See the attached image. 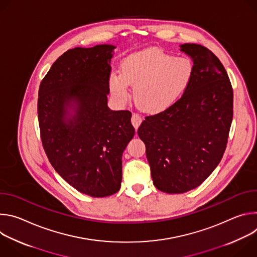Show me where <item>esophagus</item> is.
I'll return each instance as SVG.
<instances>
[{"label": "esophagus", "instance_id": "1", "mask_svg": "<svg viewBox=\"0 0 257 257\" xmlns=\"http://www.w3.org/2000/svg\"><path fill=\"white\" fill-rule=\"evenodd\" d=\"M141 122H142V119H141V117L139 116V115H137V114H133L132 115V117H131V123H132V125L134 126V128L137 130L138 129V127H139V125L141 124Z\"/></svg>", "mask_w": 257, "mask_h": 257}]
</instances>
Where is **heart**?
Segmentation results:
<instances>
[{
  "label": "heart",
  "instance_id": "1",
  "mask_svg": "<svg viewBox=\"0 0 257 257\" xmlns=\"http://www.w3.org/2000/svg\"><path fill=\"white\" fill-rule=\"evenodd\" d=\"M192 74L190 59L152 48L127 56L121 64V74L113 73L109 77V86L121 100L128 98L129 85L133 86L136 104L143 111L160 113L186 90Z\"/></svg>",
  "mask_w": 257,
  "mask_h": 257
}]
</instances>
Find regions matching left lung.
I'll return each instance as SVG.
<instances>
[{
	"label": "left lung",
	"instance_id": "left-lung-1",
	"mask_svg": "<svg viewBox=\"0 0 257 257\" xmlns=\"http://www.w3.org/2000/svg\"><path fill=\"white\" fill-rule=\"evenodd\" d=\"M180 48L193 61L188 87L165 111L145 117L137 131L154 185L170 194L196 188L212 173L233 119V88L221 61L200 45Z\"/></svg>",
	"mask_w": 257,
	"mask_h": 257
}]
</instances>
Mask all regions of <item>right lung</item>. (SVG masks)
I'll use <instances>...</instances> for the list:
<instances>
[{
  "mask_svg": "<svg viewBox=\"0 0 257 257\" xmlns=\"http://www.w3.org/2000/svg\"><path fill=\"white\" fill-rule=\"evenodd\" d=\"M115 48L98 45L67 51L52 65L39 89L46 155L68 184L92 197L119 191L122 155L135 133L129 111L107 106Z\"/></svg>",
  "mask_w": 257,
  "mask_h": 257,
  "instance_id": "right-lung-1",
  "label": "right lung"
}]
</instances>
